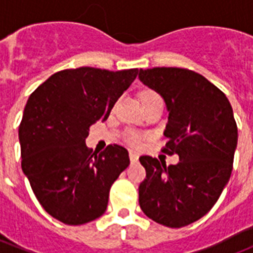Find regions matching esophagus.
I'll use <instances>...</instances> for the list:
<instances>
[{"instance_id": "1", "label": "esophagus", "mask_w": 253, "mask_h": 253, "mask_svg": "<svg viewBox=\"0 0 253 253\" xmlns=\"http://www.w3.org/2000/svg\"><path fill=\"white\" fill-rule=\"evenodd\" d=\"M129 157H130V161H131V162H137L138 158H139V154H138L137 152L130 151V153H129Z\"/></svg>"}]
</instances>
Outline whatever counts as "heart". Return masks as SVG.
Instances as JSON below:
<instances>
[{
	"instance_id": "b5f03b06",
	"label": "heart",
	"mask_w": 253,
	"mask_h": 253,
	"mask_svg": "<svg viewBox=\"0 0 253 253\" xmlns=\"http://www.w3.org/2000/svg\"><path fill=\"white\" fill-rule=\"evenodd\" d=\"M140 99H142V102H146L153 99H161V97L157 95V93L154 92V91L148 90V91H144V92L142 93ZM140 139H142V137H140L138 133H135V131H130V133H128V135H126V142L133 147L139 146Z\"/></svg>"
}]
</instances>
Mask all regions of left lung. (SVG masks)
Instances as JSON below:
<instances>
[{
    "label": "left lung",
    "instance_id": "obj_1",
    "mask_svg": "<svg viewBox=\"0 0 253 253\" xmlns=\"http://www.w3.org/2000/svg\"><path fill=\"white\" fill-rule=\"evenodd\" d=\"M139 80L166 102L162 152L180 158L169 166L149 156L139 158L147 172L139 205L154 222L185 227L214 207L231 177L238 140L233 110L218 87L190 69H140Z\"/></svg>",
    "mask_w": 253,
    "mask_h": 253
}]
</instances>
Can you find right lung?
I'll return each instance as SVG.
<instances>
[{
    "instance_id": "obj_1",
    "label": "right lung",
    "mask_w": 253,
    "mask_h": 253,
    "mask_svg": "<svg viewBox=\"0 0 253 253\" xmlns=\"http://www.w3.org/2000/svg\"><path fill=\"white\" fill-rule=\"evenodd\" d=\"M138 72L64 69L29 97L19 126L21 167L38 202L59 222L80 225L105 213L111 185L130 163L129 153L118 144L92 153L84 140Z\"/></svg>"
}]
</instances>
